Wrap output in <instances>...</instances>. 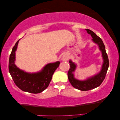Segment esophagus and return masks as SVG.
<instances>
[{
    "label": "esophagus",
    "mask_w": 120,
    "mask_h": 120,
    "mask_svg": "<svg viewBox=\"0 0 120 120\" xmlns=\"http://www.w3.org/2000/svg\"><path fill=\"white\" fill-rule=\"evenodd\" d=\"M62 60L63 61H68V56L65 55H63L62 57Z\"/></svg>",
    "instance_id": "1"
}]
</instances>
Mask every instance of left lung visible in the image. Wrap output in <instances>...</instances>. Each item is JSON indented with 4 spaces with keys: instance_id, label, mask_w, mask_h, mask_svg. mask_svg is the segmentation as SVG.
<instances>
[{
    "instance_id": "8db88e82",
    "label": "left lung",
    "mask_w": 120,
    "mask_h": 120,
    "mask_svg": "<svg viewBox=\"0 0 120 120\" xmlns=\"http://www.w3.org/2000/svg\"><path fill=\"white\" fill-rule=\"evenodd\" d=\"M86 30L88 34H90L91 36L92 37L93 41L98 45L99 49L101 51V53H102L104 63L101 72L98 74L93 77L87 79L86 80L81 81L76 79L74 77L73 73L74 72L76 69V65L72 61H69L70 68L68 73V80L73 87L81 91H88L92 90V89L98 87V86H100L105 78L109 67L108 57L106 53L105 46L103 41L92 30L88 29Z\"/></svg>"
}]
</instances>
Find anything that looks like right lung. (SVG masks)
Wrapping results in <instances>:
<instances>
[{
  "label": "right lung",
  "mask_w": 120,
  "mask_h": 120,
  "mask_svg": "<svg viewBox=\"0 0 120 120\" xmlns=\"http://www.w3.org/2000/svg\"><path fill=\"white\" fill-rule=\"evenodd\" d=\"M19 41L15 43L10 55L9 73L15 85L22 91L34 94L42 92L48 87L52 75L60 62L57 61L47 64L41 71L36 73H28L21 70L14 63L15 51Z\"/></svg>",
  "instance_id": "obj_1"
}]
</instances>
